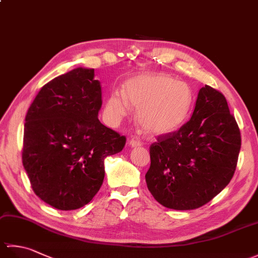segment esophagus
<instances>
[{
	"instance_id": "34e87169",
	"label": "esophagus",
	"mask_w": 258,
	"mask_h": 258,
	"mask_svg": "<svg viewBox=\"0 0 258 258\" xmlns=\"http://www.w3.org/2000/svg\"><path fill=\"white\" fill-rule=\"evenodd\" d=\"M130 145L132 147H136V146H141L142 145V142L140 139L138 138H133L130 140Z\"/></svg>"
}]
</instances>
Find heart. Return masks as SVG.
I'll list each match as a JSON object with an SVG mask.
<instances>
[{"label": "heart", "instance_id": "heart-1", "mask_svg": "<svg viewBox=\"0 0 258 258\" xmlns=\"http://www.w3.org/2000/svg\"><path fill=\"white\" fill-rule=\"evenodd\" d=\"M194 104V91L186 82L166 74H142L126 82L124 92H112L106 112L111 118L119 119L131 105L139 108L136 117L146 133L168 135L183 127Z\"/></svg>", "mask_w": 258, "mask_h": 258}]
</instances>
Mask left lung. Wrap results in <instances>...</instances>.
I'll list each match as a JSON object with an SVG mask.
<instances>
[{"label":"left lung","mask_w":258,"mask_h":258,"mask_svg":"<svg viewBox=\"0 0 258 258\" xmlns=\"http://www.w3.org/2000/svg\"><path fill=\"white\" fill-rule=\"evenodd\" d=\"M240 142L225 96L205 85L190 119L177 132L157 136L151 145L147 188L160 204L172 210L207 204L231 182Z\"/></svg>","instance_id":"8db88e82"}]
</instances>
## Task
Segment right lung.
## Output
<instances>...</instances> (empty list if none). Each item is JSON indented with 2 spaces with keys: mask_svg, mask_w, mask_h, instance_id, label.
<instances>
[{
  "mask_svg": "<svg viewBox=\"0 0 258 258\" xmlns=\"http://www.w3.org/2000/svg\"><path fill=\"white\" fill-rule=\"evenodd\" d=\"M101 84L78 68L42 87L25 116L22 162L34 193L61 211L78 210L100 190L104 160L126 138L98 119Z\"/></svg>",
  "mask_w": 258,
  "mask_h": 258,
  "instance_id": "add662e5",
  "label": "right lung"
}]
</instances>
